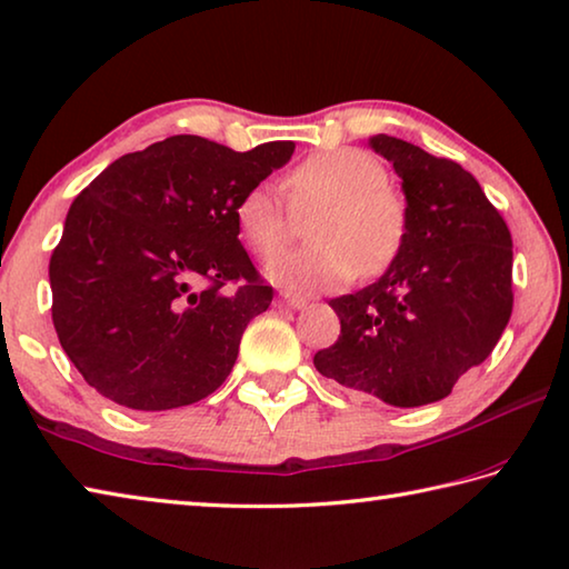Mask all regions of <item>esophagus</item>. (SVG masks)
Returning a JSON list of instances; mask_svg holds the SVG:
<instances>
[{
	"label": "esophagus",
	"instance_id": "34e87169",
	"mask_svg": "<svg viewBox=\"0 0 569 569\" xmlns=\"http://www.w3.org/2000/svg\"><path fill=\"white\" fill-rule=\"evenodd\" d=\"M282 302L287 305V308H295V310H302V308H308V300H305V297H297V295H282Z\"/></svg>",
	"mask_w": 569,
	"mask_h": 569
}]
</instances>
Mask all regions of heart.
<instances>
[{
    "label": "heart",
    "mask_w": 569,
    "mask_h": 569,
    "mask_svg": "<svg viewBox=\"0 0 569 569\" xmlns=\"http://www.w3.org/2000/svg\"><path fill=\"white\" fill-rule=\"evenodd\" d=\"M287 203L269 182H257L236 200L239 239L259 257H272L290 239L295 216H312V247L284 251L267 264L274 284L315 295L348 284L361 272L379 274L399 257L407 239V206L389 186L379 157L358 147L320 150L282 178Z\"/></svg>",
    "instance_id": "obj_1"
}]
</instances>
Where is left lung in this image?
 I'll return each mask as SVG.
<instances>
[{
    "mask_svg": "<svg viewBox=\"0 0 569 569\" xmlns=\"http://www.w3.org/2000/svg\"><path fill=\"white\" fill-rule=\"evenodd\" d=\"M371 147L401 178L407 239L381 279L330 300L340 336L312 363L353 397L422 407L501 338L513 308L511 231L458 162L389 134Z\"/></svg>",
    "mask_w": 569,
    "mask_h": 569,
    "instance_id": "1",
    "label": "left lung"
}]
</instances>
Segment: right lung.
I'll use <instances>...</instances> for the list:
<instances>
[{"mask_svg": "<svg viewBox=\"0 0 569 569\" xmlns=\"http://www.w3.org/2000/svg\"><path fill=\"white\" fill-rule=\"evenodd\" d=\"M292 152V142L233 152L178 134L119 157L78 193L50 290L60 346L89 387L142 412L221 387L274 297L241 247L236 200Z\"/></svg>", "mask_w": 569, "mask_h": 569, "instance_id": "1", "label": "right lung"}]
</instances>
